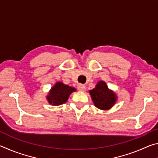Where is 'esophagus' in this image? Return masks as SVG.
<instances>
[{
    "instance_id": "obj_1",
    "label": "esophagus",
    "mask_w": 158,
    "mask_h": 158,
    "mask_svg": "<svg viewBox=\"0 0 158 158\" xmlns=\"http://www.w3.org/2000/svg\"><path fill=\"white\" fill-rule=\"evenodd\" d=\"M78 90H80V91L84 92V91H85V90H86V89H85V86L84 85L79 84V85H78Z\"/></svg>"
}]
</instances>
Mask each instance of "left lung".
I'll use <instances>...</instances> for the list:
<instances>
[{
	"mask_svg": "<svg viewBox=\"0 0 158 158\" xmlns=\"http://www.w3.org/2000/svg\"><path fill=\"white\" fill-rule=\"evenodd\" d=\"M90 96L96 107L102 110H107L114 105L117 100L116 94L108 89L105 81H100L95 88L90 91Z\"/></svg>",
	"mask_w": 158,
	"mask_h": 158,
	"instance_id": "1",
	"label": "left lung"
}]
</instances>
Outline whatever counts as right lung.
I'll list each match as a JSON object with an SVG mask.
<instances>
[{"mask_svg": "<svg viewBox=\"0 0 158 158\" xmlns=\"http://www.w3.org/2000/svg\"><path fill=\"white\" fill-rule=\"evenodd\" d=\"M74 91H76L74 88L64 84L62 82H56L51 89L47 99L50 105L58 106L65 103L69 96Z\"/></svg>", "mask_w": 158, "mask_h": 158, "instance_id": "1", "label": "right lung"}]
</instances>
